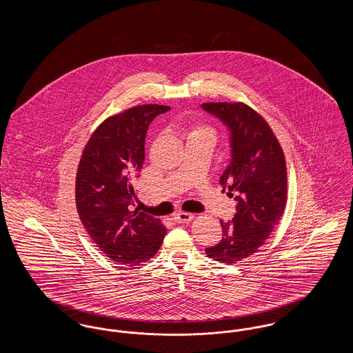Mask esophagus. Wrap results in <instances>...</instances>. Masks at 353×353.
<instances>
[{
  "label": "esophagus",
  "mask_w": 353,
  "mask_h": 353,
  "mask_svg": "<svg viewBox=\"0 0 353 353\" xmlns=\"http://www.w3.org/2000/svg\"><path fill=\"white\" fill-rule=\"evenodd\" d=\"M173 219H174L176 222H179V223H188V222H190L192 219H194V216L190 214V213L179 212V213H176V214L173 216Z\"/></svg>",
  "instance_id": "34e87169"
}]
</instances>
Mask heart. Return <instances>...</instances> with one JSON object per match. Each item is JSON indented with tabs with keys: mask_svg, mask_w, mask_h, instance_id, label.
I'll return each instance as SVG.
<instances>
[{
	"mask_svg": "<svg viewBox=\"0 0 353 353\" xmlns=\"http://www.w3.org/2000/svg\"><path fill=\"white\" fill-rule=\"evenodd\" d=\"M196 134H212V136H213V131H212V128H209V127H206V125L193 124V125L190 127L189 136H196Z\"/></svg>",
	"mask_w": 353,
	"mask_h": 353,
	"instance_id": "obj_1",
	"label": "heart"
}]
</instances>
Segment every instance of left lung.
Returning a JSON list of instances; mask_svg holds the SVG:
<instances>
[{
    "label": "left lung",
    "mask_w": 353,
    "mask_h": 353,
    "mask_svg": "<svg viewBox=\"0 0 353 353\" xmlns=\"http://www.w3.org/2000/svg\"><path fill=\"white\" fill-rule=\"evenodd\" d=\"M201 107L230 131L232 160L219 184L236 201L233 219H221L222 239L205 252L221 263H235L256 252L282 219L287 200L285 153L268 121L248 104L222 101Z\"/></svg>",
    "instance_id": "left-lung-1"
}]
</instances>
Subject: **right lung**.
Returning a JSON list of instances; mask_svg holds the SVG:
<instances>
[{
	"mask_svg": "<svg viewBox=\"0 0 353 353\" xmlns=\"http://www.w3.org/2000/svg\"><path fill=\"white\" fill-rule=\"evenodd\" d=\"M169 110L168 105L143 104L105 119L87 141L78 165L79 219L94 243L120 265L147 262L167 234L160 219L132 210V206L148 125Z\"/></svg>",
	"mask_w": 353,
	"mask_h": 353,
	"instance_id": "1",
	"label": "right lung"
}]
</instances>
